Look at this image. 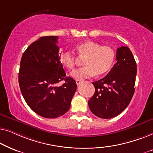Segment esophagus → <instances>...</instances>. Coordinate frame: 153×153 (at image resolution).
Instances as JSON below:
<instances>
[{"mask_svg": "<svg viewBox=\"0 0 153 153\" xmlns=\"http://www.w3.org/2000/svg\"><path fill=\"white\" fill-rule=\"evenodd\" d=\"M81 83V80H76V85H79Z\"/></svg>", "mask_w": 153, "mask_h": 153, "instance_id": "34e87169", "label": "esophagus"}]
</instances>
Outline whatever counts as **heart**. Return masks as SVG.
<instances>
[{
	"mask_svg": "<svg viewBox=\"0 0 153 153\" xmlns=\"http://www.w3.org/2000/svg\"><path fill=\"white\" fill-rule=\"evenodd\" d=\"M77 53L85 58L83 68L76 69L70 75L77 80L105 74L111 68L116 59V51L109 46H101L93 41H84L75 46ZM60 61L68 70H73L76 65V57L70 51L62 52Z\"/></svg>",
	"mask_w": 153,
	"mask_h": 153,
	"instance_id": "1",
	"label": "heart"
}]
</instances>
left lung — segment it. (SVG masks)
<instances>
[{
	"mask_svg": "<svg viewBox=\"0 0 153 153\" xmlns=\"http://www.w3.org/2000/svg\"><path fill=\"white\" fill-rule=\"evenodd\" d=\"M116 60L106 76L93 82L95 91L88 106L91 112L101 118H111L122 113L134 93L137 69L130 49L118 48Z\"/></svg>",
	"mask_w": 153,
	"mask_h": 153,
	"instance_id": "8db88e82",
	"label": "left lung"
}]
</instances>
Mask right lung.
Segmentation results:
<instances>
[{"label":"right lung","instance_id":"add662e5","mask_svg":"<svg viewBox=\"0 0 153 153\" xmlns=\"http://www.w3.org/2000/svg\"><path fill=\"white\" fill-rule=\"evenodd\" d=\"M57 36L42 37L23 53L19 84L25 101L39 116L55 118L70 107L76 90L72 78L66 76L60 61ZM65 80L63 85L57 83Z\"/></svg>","mask_w":153,"mask_h":153}]
</instances>
